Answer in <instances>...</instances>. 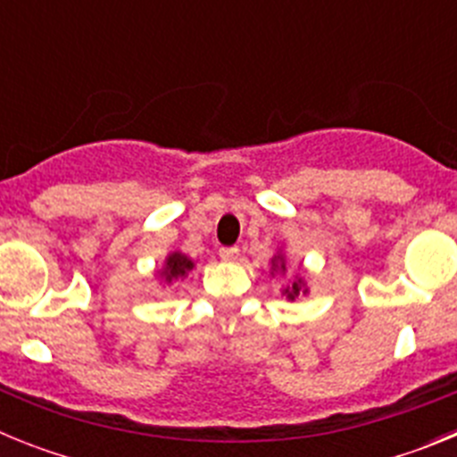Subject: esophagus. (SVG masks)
I'll list each match as a JSON object with an SVG mask.
<instances>
[{"mask_svg":"<svg viewBox=\"0 0 457 457\" xmlns=\"http://www.w3.org/2000/svg\"><path fill=\"white\" fill-rule=\"evenodd\" d=\"M220 256L224 258V261H237V256H240V249H237V247H221Z\"/></svg>","mask_w":457,"mask_h":457,"instance_id":"obj_1","label":"esophagus"}]
</instances>
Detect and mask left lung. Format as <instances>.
Masks as SVG:
<instances>
[{
  "instance_id": "left-lung-1",
  "label": "left lung",
  "mask_w": 457,
  "mask_h": 457,
  "mask_svg": "<svg viewBox=\"0 0 457 457\" xmlns=\"http://www.w3.org/2000/svg\"><path fill=\"white\" fill-rule=\"evenodd\" d=\"M272 270L274 272H286V261H284V253H277V256L272 258ZM309 293V288H306V284L302 281V278H295L293 284L286 286L284 288V295L286 300H295V297H300V295H306Z\"/></svg>"
}]
</instances>
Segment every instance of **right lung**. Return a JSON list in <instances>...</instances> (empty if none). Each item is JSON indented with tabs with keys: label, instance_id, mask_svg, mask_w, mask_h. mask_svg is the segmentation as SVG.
<instances>
[{
	"label": "right lung",
	"instance_id": "right-lung-1",
	"mask_svg": "<svg viewBox=\"0 0 457 457\" xmlns=\"http://www.w3.org/2000/svg\"><path fill=\"white\" fill-rule=\"evenodd\" d=\"M192 270H194L192 258H187L180 252H173L169 253L167 261H164V268L162 272H160V277H162L167 284H171V281H179V278L187 277V272H192Z\"/></svg>",
	"mask_w": 457,
	"mask_h": 457
}]
</instances>
